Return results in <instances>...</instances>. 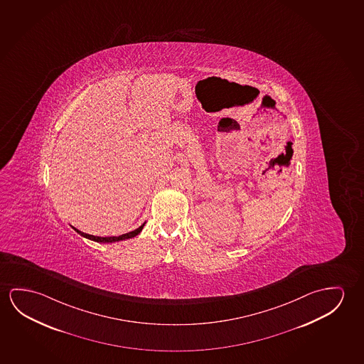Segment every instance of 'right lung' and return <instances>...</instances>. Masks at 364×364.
<instances>
[{
  "label": "right lung",
  "instance_id": "right-lung-1",
  "mask_svg": "<svg viewBox=\"0 0 364 364\" xmlns=\"http://www.w3.org/2000/svg\"><path fill=\"white\" fill-rule=\"evenodd\" d=\"M144 225H145V223L140 225L137 230L129 232V233H126V235H118V237H97V235H87V233L80 232V230L74 228V227L73 230H75L77 233H79V235H83L85 238H88L90 241L100 242V243H112V242L124 241V240H129V238H134V237H136V235L140 233L142 228H144Z\"/></svg>",
  "mask_w": 364,
  "mask_h": 364
}]
</instances>
